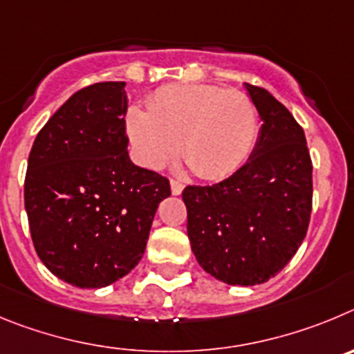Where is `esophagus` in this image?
Here are the masks:
<instances>
[{
  "label": "esophagus",
  "mask_w": 354,
  "mask_h": 354,
  "mask_svg": "<svg viewBox=\"0 0 354 354\" xmlns=\"http://www.w3.org/2000/svg\"><path fill=\"white\" fill-rule=\"evenodd\" d=\"M183 187H185V185L181 183V181L171 180V190H173L174 196H180V194L183 192Z\"/></svg>",
  "instance_id": "1"
}]
</instances>
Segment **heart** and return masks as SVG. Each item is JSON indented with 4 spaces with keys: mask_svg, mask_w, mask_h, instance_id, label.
Listing matches in <instances>:
<instances>
[{
    "mask_svg": "<svg viewBox=\"0 0 354 354\" xmlns=\"http://www.w3.org/2000/svg\"><path fill=\"white\" fill-rule=\"evenodd\" d=\"M136 157L162 169L183 153L194 174L222 180L236 173L256 148L259 111L247 93L212 84H171L155 91L148 111L127 113Z\"/></svg>",
    "mask_w": 354,
    "mask_h": 354,
    "instance_id": "b5f03b06",
    "label": "heart"
}]
</instances>
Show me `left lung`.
Instances as JSON below:
<instances>
[{
    "mask_svg": "<svg viewBox=\"0 0 354 354\" xmlns=\"http://www.w3.org/2000/svg\"><path fill=\"white\" fill-rule=\"evenodd\" d=\"M263 120L247 164L215 185L185 187L197 263L231 286L263 284L300 248L312 212V160L304 129L272 93L245 84Z\"/></svg>",
    "mask_w": 354,
    "mask_h": 354,
    "instance_id": "left-lung-1",
    "label": "left lung"
}]
</instances>
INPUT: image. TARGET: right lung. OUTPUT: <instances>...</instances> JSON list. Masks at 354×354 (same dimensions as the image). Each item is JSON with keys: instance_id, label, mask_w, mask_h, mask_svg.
Listing matches in <instances>:
<instances>
[{"instance_id": "obj_1", "label": "right lung", "mask_w": 354, "mask_h": 354, "mask_svg": "<svg viewBox=\"0 0 354 354\" xmlns=\"http://www.w3.org/2000/svg\"><path fill=\"white\" fill-rule=\"evenodd\" d=\"M125 82L75 91L37 133L24 206L35 250L75 288L113 284L145 254L169 180L133 165L125 132Z\"/></svg>"}]
</instances>
